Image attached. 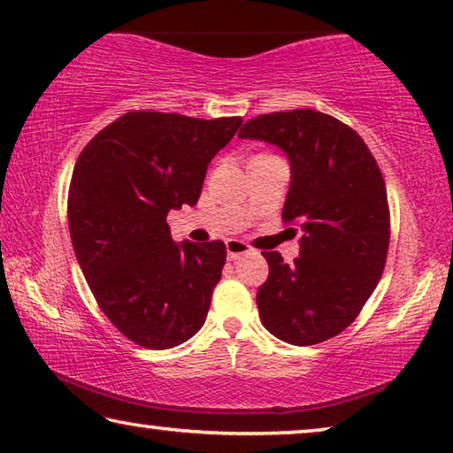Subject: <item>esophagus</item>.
<instances>
[{"label":"esophagus","mask_w":453,"mask_h":453,"mask_svg":"<svg viewBox=\"0 0 453 453\" xmlns=\"http://www.w3.org/2000/svg\"><path fill=\"white\" fill-rule=\"evenodd\" d=\"M226 250H227V258L229 260H238L240 256L252 252V248H250L248 244H244V242H240V240H227L226 242Z\"/></svg>","instance_id":"34e87169"}]
</instances>
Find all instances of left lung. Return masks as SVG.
<instances>
[{
    "mask_svg": "<svg viewBox=\"0 0 453 453\" xmlns=\"http://www.w3.org/2000/svg\"><path fill=\"white\" fill-rule=\"evenodd\" d=\"M238 136L287 154L291 187L282 221L303 232L291 266L279 252H262V326L293 346L326 342L356 319L382 276L390 213L380 168L357 132L315 110L265 113L248 119Z\"/></svg>",
    "mask_w": 453,
    "mask_h": 453,
    "instance_id": "1",
    "label": "left lung"
}]
</instances>
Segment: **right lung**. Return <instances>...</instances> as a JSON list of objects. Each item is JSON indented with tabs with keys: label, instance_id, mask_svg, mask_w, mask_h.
<instances>
[{
	"label": "right lung",
	"instance_id": "obj_1",
	"mask_svg": "<svg viewBox=\"0 0 453 453\" xmlns=\"http://www.w3.org/2000/svg\"><path fill=\"white\" fill-rule=\"evenodd\" d=\"M240 124L130 111L79 154L66 207L73 248L101 311L142 348H174L203 327L226 244H174L166 215L197 203L207 165Z\"/></svg>",
	"mask_w": 453,
	"mask_h": 453
}]
</instances>
